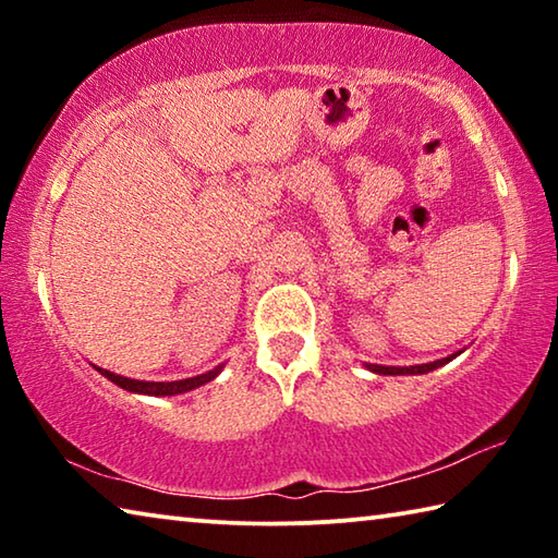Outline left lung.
<instances>
[{"label": "left lung", "instance_id": "1", "mask_svg": "<svg viewBox=\"0 0 558 558\" xmlns=\"http://www.w3.org/2000/svg\"><path fill=\"white\" fill-rule=\"evenodd\" d=\"M458 354H462V349L456 354L450 356H442V359H436V362H428V364H415V366H381V364H364L366 369L374 372V374H381V376H403V374H428L433 369H438V366L448 364L456 359Z\"/></svg>", "mask_w": 558, "mask_h": 558}]
</instances>
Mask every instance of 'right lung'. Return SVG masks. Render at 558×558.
Instances as JSON below:
<instances>
[{
	"label": "right lung",
	"mask_w": 558,
	"mask_h": 558,
	"mask_svg": "<svg viewBox=\"0 0 558 558\" xmlns=\"http://www.w3.org/2000/svg\"><path fill=\"white\" fill-rule=\"evenodd\" d=\"M96 369L102 376H106V379H110L112 384H118L120 389L132 391V393H143V396H177V393H186V391H192V389H199V386L214 381L216 376L221 374L223 364L214 366L211 372H204L199 376H189V379H179V381H140V379H128V376L112 374L108 369H100V366H96Z\"/></svg>",
	"instance_id": "obj_1"
}]
</instances>
